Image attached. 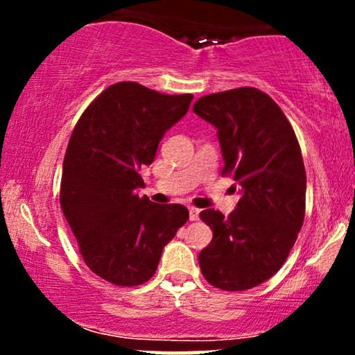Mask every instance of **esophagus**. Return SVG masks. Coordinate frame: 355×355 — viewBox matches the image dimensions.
I'll return each mask as SVG.
<instances>
[{
	"label": "esophagus",
	"mask_w": 355,
	"mask_h": 355,
	"mask_svg": "<svg viewBox=\"0 0 355 355\" xmlns=\"http://www.w3.org/2000/svg\"><path fill=\"white\" fill-rule=\"evenodd\" d=\"M190 220H198V215H200V210L195 209V207H190Z\"/></svg>",
	"instance_id": "obj_1"
}]
</instances>
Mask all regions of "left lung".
<instances>
[{
	"mask_svg": "<svg viewBox=\"0 0 355 355\" xmlns=\"http://www.w3.org/2000/svg\"><path fill=\"white\" fill-rule=\"evenodd\" d=\"M193 112L217 128L222 173L234 177L240 193L229 217L200 211L214 239L198 263L214 287L247 291L284 266L302 229L307 178L299 141L279 105L257 88L202 96Z\"/></svg>",
	"mask_w": 355,
	"mask_h": 355,
	"instance_id": "1",
	"label": "left lung"
}]
</instances>
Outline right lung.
Instances as JSON below:
<instances>
[{
  "mask_svg": "<svg viewBox=\"0 0 355 355\" xmlns=\"http://www.w3.org/2000/svg\"><path fill=\"white\" fill-rule=\"evenodd\" d=\"M193 95H164L120 81L85 110L68 141L60 203L89 270L115 285L150 280L164 247L189 210L158 205L144 189L140 168L155 160L166 130L187 115Z\"/></svg>",
  "mask_w": 355,
  "mask_h": 355,
  "instance_id": "obj_1",
  "label": "right lung"
}]
</instances>
